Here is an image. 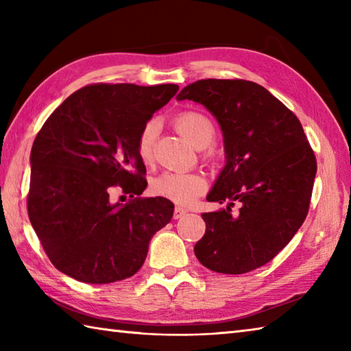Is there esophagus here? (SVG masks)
Masks as SVG:
<instances>
[{"label": "esophagus", "instance_id": "obj_1", "mask_svg": "<svg viewBox=\"0 0 351 351\" xmlns=\"http://www.w3.org/2000/svg\"><path fill=\"white\" fill-rule=\"evenodd\" d=\"M185 214H187V210H184V208H181V206H176L175 211H173V217L181 219V217H184Z\"/></svg>", "mask_w": 351, "mask_h": 351}]
</instances>
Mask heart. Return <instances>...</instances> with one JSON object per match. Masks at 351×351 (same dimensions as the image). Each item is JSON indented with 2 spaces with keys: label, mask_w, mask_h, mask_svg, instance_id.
Listing matches in <instances>:
<instances>
[{
  "label": "heart",
  "mask_w": 351,
  "mask_h": 351,
  "mask_svg": "<svg viewBox=\"0 0 351 351\" xmlns=\"http://www.w3.org/2000/svg\"><path fill=\"white\" fill-rule=\"evenodd\" d=\"M175 126L196 147L208 146L215 137L213 121L199 111H182L175 117ZM156 132L158 123L149 121L138 134L137 151L145 162H151L154 158ZM151 187L156 196L178 205H191L204 195L206 180L196 171H162L152 181Z\"/></svg>",
  "instance_id": "heart-1"
}]
</instances>
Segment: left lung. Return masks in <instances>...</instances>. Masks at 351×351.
Segmentation results:
<instances>
[{"instance_id":"obj_1","label":"left lung","mask_w":351,"mask_h":351,"mask_svg":"<svg viewBox=\"0 0 351 351\" xmlns=\"http://www.w3.org/2000/svg\"><path fill=\"white\" fill-rule=\"evenodd\" d=\"M176 99L205 106L225 141L226 164L206 200L228 206L202 214L199 263L225 274L270 263L303 225L311 204L317 160L300 121L267 88L245 80H199Z\"/></svg>"}]
</instances>
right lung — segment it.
<instances>
[{"instance_id":"obj_1","label":"right lung","mask_w":351,"mask_h":351,"mask_svg":"<svg viewBox=\"0 0 351 351\" xmlns=\"http://www.w3.org/2000/svg\"><path fill=\"white\" fill-rule=\"evenodd\" d=\"M176 84H92L58 106L29 155L28 217L57 270L86 283L131 278L143 265L149 241L171 220L164 197H140L145 164L141 128L166 106ZM119 184L132 199L111 204Z\"/></svg>"}]
</instances>
